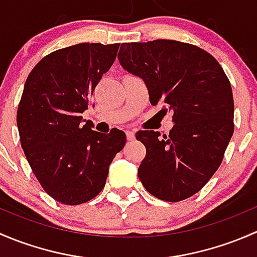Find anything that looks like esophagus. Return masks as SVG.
Returning <instances> with one entry per match:
<instances>
[{
  "label": "esophagus",
  "instance_id": "esophagus-1",
  "mask_svg": "<svg viewBox=\"0 0 257 257\" xmlns=\"http://www.w3.org/2000/svg\"><path fill=\"white\" fill-rule=\"evenodd\" d=\"M134 138H136V134H134V132H132V131L126 132V139H128V141H133Z\"/></svg>",
  "mask_w": 257,
  "mask_h": 257
}]
</instances>
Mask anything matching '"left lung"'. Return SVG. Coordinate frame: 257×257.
<instances>
[{"label":"left lung","mask_w":257,"mask_h":257,"mask_svg":"<svg viewBox=\"0 0 257 257\" xmlns=\"http://www.w3.org/2000/svg\"><path fill=\"white\" fill-rule=\"evenodd\" d=\"M118 59L141 77L152 105L172 113L169 134L139 131L147 154L138 177L160 200L181 201L201 190L234 133V98L219 62L204 49L173 40L121 43Z\"/></svg>","instance_id":"left-lung-1"}]
</instances>
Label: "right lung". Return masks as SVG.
Instances as JSON below:
<instances>
[{
  "label": "right lung",
  "instance_id": "1",
  "mask_svg": "<svg viewBox=\"0 0 257 257\" xmlns=\"http://www.w3.org/2000/svg\"><path fill=\"white\" fill-rule=\"evenodd\" d=\"M118 48L79 43L57 49L25 83L17 109L21 147L43 190L66 205L87 203L102 191L110 163L125 145L124 132L103 134L82 120Z\"/></svg>",
  "mask_w": 257,
  "mask_h": 257
}]
</instances>
